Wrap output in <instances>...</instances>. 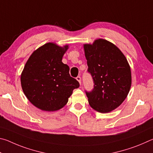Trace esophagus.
I'll return each instance as SVG.
<instances>
[{
  "mask_svg": "<svg viewBox=\"0 0 153 153\" xmlns=\"http://www.w3.org/2000/svg\"><path fill=\"white\" fill-rule=\"evenodd\" d=\"M76 79L77 80V81L79 82V84H81V77H80L79 76H77V77H76Z\"/></svg>",
  "mask_w": 153,
  "mask_h": 153,
  "instance_id": "obj_1",
  "label": "esophagus"
}]
</instances>
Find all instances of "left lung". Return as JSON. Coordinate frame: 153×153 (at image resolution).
I'll return each mask as SVG.
<instances>
[{
  "mask_svg": "<svg viewBox=\"0 0 153 153\" xmlns=\"http://www.w3.org/2000/svg\"><path fill=\"white\" fill-rule=\"evenodd\" d=\"M85 56L94 80V89L86 92L90 107L99 113H109L121 105L131 85L130 66L120 48L98 38L84 44Z\"/></svg>",
  "mask_w": 153,
  "mask_h": 153,
  "instance_id": "8db88e82",
  "label": "left lung"
}]
</instances>
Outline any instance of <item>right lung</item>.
Here are the masks:
<instances>
[{
  "instance_id": "obj_1",
  "label": "right lung",
  "mask_w": 153,
  "mask_h": 153,
  "mask_svg": "<svg viewBox=\"0 0 153 153\" xmlns=\"http://www.w3.org/2000/svg\"><path fill=\"white\" fill-rule=\"evenodd\" d=\"M69 45L48 42L32 53L21 74L24 94L36 107L45 111L63 108L79 82L69 75V67L62 62Z\"/></svg>"
}]
</instances>
